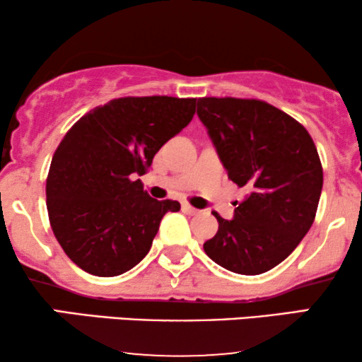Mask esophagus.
<instances>
[{
    "label": "esophagus",
    "mask_w": 362,
    "mask_h": 362,
    "mask_svg": "<svg viewBox=\"0 0 362 362\" xmlns=\"http://www.w3.org/2000/svg\"><path fill=\"white\" fill-rule=\"evenodd\" d=\"M182 212H186V214H189V216H196V214H199V209H196V207H192L191 204L185 202V204H182Z\"/></svg>",
    "instance_id": "34e87169"
}]
</instances>
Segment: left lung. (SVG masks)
Listing matches in <instances>:
<instances>
[{"instance_id":"left-lung-1","label":"left lung","mask_w":362,"mask_h":362,"mask_svg":"<svg viewBox=\"0 0 362 362\" xmlns=\"http://www.w3.org/2000/svg\"><path fill=\"white\" fill-rule=\"evenodd\" d=\"M197 115L227 176L249 196L204 242L217 265L259 275L284 262L313 224L323 166L313 138L288 113L257 98L202 97Z\"/></svg>"}]
</instances>
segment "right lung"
<instances>
[{
	"mask_svg": "<svg viewBox=\"0 0 362 362\" xmlns=\"http://www.w3.org/2000/svg\"><path fill=\"white\" fill-rule=\"evenodd\" d=\"M196 98L122 97L74 123L46 180L49 222L62 250L97 276H117L148 254L163 216L180 202L143 189L165 143L192 120Z\"/></svg>",
	"mask_w": 362,
	"mask_h": 362,
	"instance_id": "add662e5",
	"label": "right lung"
}]
</instances>
